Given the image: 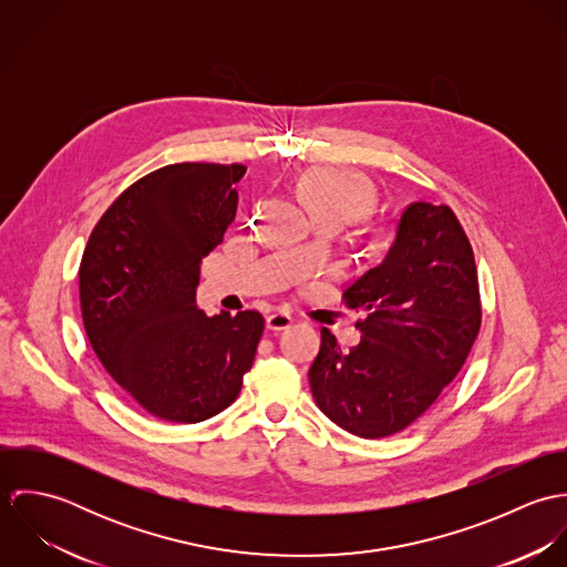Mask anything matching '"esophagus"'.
Returning <instances> with one entry per match:
<instances>
[{"label":"esophagus","mask_w":567,"mask_h":567,"mask_svg":"<svg viewBox=\"0 0 567 567\" xmlns=\"http://www.w3.org/2000/svg\"><path fill=\"white\" fill-rule=\"evenodd\" d=\"M295 323V319L288 315V312H272L268 319H266V327L270 329V331H284V329H288L290 324Z\"/></svg>","instance_id":"1"}]
</instances>
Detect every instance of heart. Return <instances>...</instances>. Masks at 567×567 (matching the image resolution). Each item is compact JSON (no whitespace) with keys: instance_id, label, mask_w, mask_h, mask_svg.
Masks as SVG:
<instances>
[{"instance_id":"obj_1","label":"heart","mask_w":567,"mask_h":567,"mask_svg":"<svg viewBox=\"0 0 567 567\" xmlns=\"http://www.w3.org/2000/svg\"><path fill=\"white\" fill-rule=\"evenodd\" d=\"M297 187L321 220L333 218L342 225L362 218L375 203L373 185L358 172L338 165L306 169L299 176Z\"/></svg>"}]
</instances>
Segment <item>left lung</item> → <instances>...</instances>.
<instances>
[{
    "label": "left lung",
    "instance_id": "left-lung-1",
    "mask_svg": "<svg viewBox=\"0 0 567 567\" xmlns=\"http://www.w3.org/2000/svg\"><path fill=\"white\" fill-rule=\"evenodd\" d=\"M367 312L362 338L342 351L321 329L310 367L315 402L362 439L402 432L458 375L481 329L474 250L447 205L412 203L384 259L344 290Z\"/></svg>",
    "mask_w": 567,
    "mask_h": 567
}]
</instances>
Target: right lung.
Listing matches in <instances>:
<instances>
[{
	"label": "right lung",
	"mask_w": 567,
	"mask_h": 567,
	"mask_svg": "<svg viewBox=\"0 0 567 567\" xmlns=\"http://www.w3.org/2000/svg\"><path fill=\"white\" fill-rule=\"evenodd\" d=\"M246 167L174 163L133 183L104 212L82 255L86 338L106 373L146 412L198 423L234 404L264 317H207L200 261L236 218Z\"/></svg>",
	"instance_id": "right-lung-1"
}]
</instances>
